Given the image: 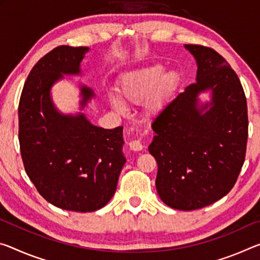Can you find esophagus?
<instances>
[{"mask_svg": "<svg viewBox=\"0 0 260 260\" xmlns=\"http://www.w3.org/2000/svg\"><path fill=\"white\" fill-rule=\"evenodd\" d=\"M129 148L133 151H140L143 149V145L139 141V140H134V141L129 142Z\"/></svg>", "mask_w": 260, "mask_h": 260, "instance_id": "obj_1", "label": "esophagus"}]
</instances>
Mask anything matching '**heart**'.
Returning a JSON list of instances; mask_svg holds the SVG:
<instances>
[{
	"instance_id": "b5f03b06",
	"label": "heart",
	"mask_w": 260,
	"mask_h": 260,
	"mask_svg": "<svg viewBox=\"0 0 260 260\" xmlns=\"http://www.w3.org/2000/svg\"><path fill=\"white\" fill-rule=\"evenodd\" d=\"M179 83L180 76L176 71L167 72L163 64H152L126 74L119 86V93L128 104H140L148 100L147 112L157 115L166 109ZM109 101L114 109L122 110V102L118 97L110 96Z\"/></svg>"
}]
</instances>
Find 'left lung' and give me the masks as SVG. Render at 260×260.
<instances>
[{"label": "left lung", "instance_id": "obj_1", "mask_svg": "<svg viewBox=\"0 0 260 260\" xmlns=\"http://www.w3.org/2000/svg\"><path fill=\"white\" fill-rule=\"evenodd\" d=\"M198 66L188 85L152 123L148 147L157 162L160 200L193 211L220 200L234 187L245 159L248 106L241 81L223 56L201 45H185ZM209 91L211 102L199 104Z\"/></svg>", "mask_w": 260, "mask_h": 260}]
</instances>
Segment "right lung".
<instances>
[{
  "label": "right lung",
  "instance_id": "obj_1",
  "mask_svg": "<svg viewBox=\"0 0 260 260\" xmlns=\"http://www.w3.org/2000/svg\"><path fill=\"white\" fill-rule=\"evenodd\" d=\"M89 47L59 46L35 64L18 106V139L24 168L44 199L61 209L93 212L109 203L126 158L122 127L94 126L83 113L63 114L51 89L63 75H78ZM81 88V110L94 97Z\"/></svg>",
  "mask_w": 260,
  "mask_h": 260
}]
</instances>
